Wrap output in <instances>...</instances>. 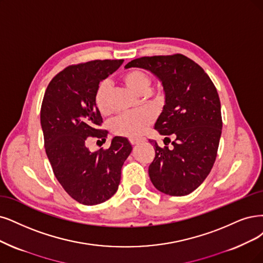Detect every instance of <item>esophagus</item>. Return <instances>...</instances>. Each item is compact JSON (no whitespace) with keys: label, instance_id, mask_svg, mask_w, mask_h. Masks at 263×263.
<instances>
[{"label":"esophagus","instance_id":"esophagus-1","mask_svg":"<svg viewBox=\"0 0 263 263\" xmlns=\"http://www.w3.org/2000/svg\"><path fill=\"white\" fill-rule=\"evenodd\" d=\"M130 142H131L132 145H137V144H139L141 142H144V139H131Z\"/></svg>","mask_w":263,"mask_h":263}]
</instances>
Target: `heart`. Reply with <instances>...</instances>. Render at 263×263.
<instances>
[{
  "instance_id": "heart-1",
  "label": "heart",
  "mask_w": 263,
  "mask_h": 263,
  "mask_svg": "<svg viewBox=\"0 0 263 263\" xmlns=\"http://www.w3.org/2000/svg\"><path fill=\"white\" fill-rule=\"evenodd\" d=\"M121 79L132 92L145 94L151 84L149 76L140 69H131L122 74ZM95 105L102 114L109 110V82L102 81L95 92ZM153 117L146 111H130L121 114L114 119L112 130L122 137L137 138L145 132L152 123Z\"/></svg>"
}]
</instances>
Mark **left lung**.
Returning a JSON list of instances; mask_svg holds the SVG:
<instances>
[{"mask_svg":"<svg viewBox=\"0 0 263 263\" xmlns=\"http://www.w3.org/2000/svg\"><path fill=\"white\" fill-rule=\"evenodd\" d=\"M131 67L151 71L161 82L164 105L155 130L169 143V137L174 138L171 149L149 140L156 153L148 168L151 181L167 195L185 196L205 181L216 161L222 132L216 86L198 64L182 54L137 58L124 66Z\"/></svg>","mask_w":263,"mask_h":263,"instance_id":"1","label":"left lung"}]
</instances>
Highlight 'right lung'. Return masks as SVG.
<instances>
[{
    "label": "right lung",
    "instance_id": "add662e5",
    "mask_svg": "<svg viewBox=\"0 0 263 263\" xmlns=\"http://www.w3.org/2000/svg\"><path fill=\"white\" fill-rule=\"evenodd\" d=\"M122 63L105 60L67 67L53 78L43 97L40 120L47 158L64 190L86 206L99 205L117 192L122 164L132 152L122 137H115L108 149L92 153L86 147L92 138H107L108 132L99 128L103 118L95 92Z\"/></svg>",
    "mask_w": 263,
    "mask_h": 263
}]
</instances>
